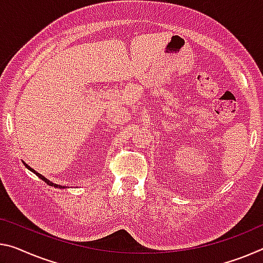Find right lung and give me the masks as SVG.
Wrapping results in <instances>:
<instances>
[{
  "label": "right lung",
  "mask_w": 263,
  "mask_h": 263,
  "mask_svg": "<svg viewBox=\"0 0 263 263\" xmlns=\"http://www.w3.org/2000/svg\"><path fill=\"white\" fill-rule=\"evenodd\" d=\"M22 162H23V164H24V166H26V167H27V168H28L29 171H31V172H32V173H35L37 177H39L40 179H42V180H43L44 182H47V184H48L49 186H53V187H56V189H69V187H68V186H61V185H57V184H55V182L50 181V180H49V179H47V178H45L44 176H42V174H40L39 172H36V171H35L34 168H31V167H30V166H29L28 164H26V162H24L23 160H22Z\"/></svg>",
  "instance_id": "1"
}]
</instances>
